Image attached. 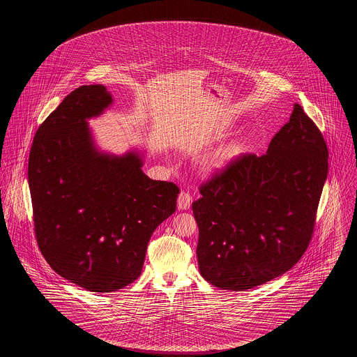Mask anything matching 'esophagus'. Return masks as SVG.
<instances>
[{
	"label": "esophagus",
	"instance_id": "esophagus-1",
	"mask_svg": "<svg viewBox=\"0 0 357 357\" xmlns=\"http://www.w3.org/2000/svg\"><path fill=\"white\" fill-rule=\"evenodd\" d=\"M192 202V197L186 192V191H182L179 195H178V201H176V206L179 210H187L190 208Z\"/></svg>",
	"mask_w": 357,
	"mask_h": 357
}]
</instances>
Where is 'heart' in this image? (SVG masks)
<instances>
[{
    "label": "heart",
    "mask_w": 357,
    "mask_h": 357,
    "mask_svg": "<svg viewBox=\"0 0 357 357\" xmlns=\"http://www.w3.org/2000/svg\"><path fill=\"white\" fill-rule=\"evenodd\" d=\"M222 165H223V159L215 158V159H211L210 162H207L206 167H207V170H214V169L222 167Z\"/></svg>",
    "instance_id": "obj_1"
}]
</instances>
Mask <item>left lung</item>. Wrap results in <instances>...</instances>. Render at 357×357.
I'll use <instances>...</instances> for the list:
<instances>
[{
  "label": "left lung",
  "mask_w": 357,
  "mask_h": 357,
  "mask_svg": "<svg viewBox=\"0 0 357 357\" xmlns=\"http://www.w3.org/2000/svg\"><path fill=\"white\" fill-rule=\"evenodd\" d=\"M326 175V143L296 102L266 153L239 155L199 188L192 213L204 280L242 291L291 269L310 242Z\"/></svg>",
  "instance_id": "1"
}]
</instances>
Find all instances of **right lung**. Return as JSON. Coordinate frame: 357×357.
<instances>
[{
  "instance_id": "1",
  "label": "right lung",
  "mask_w": 357,
  "mask_h": 357,
  "mask_svg": "<svg viewBox=\"0 0 357 357\" xmlns=\"http://www.w3.org/2000/svg\"><path fill=\"white\" fill-rule=\"evenodd\" d=\"M112 102L102 84L70 92L37 130L28 165L41 253L59 275L95 293L140 275L153 230L175 211L179 194L143 172L144 153L98 149L88 119Z\"/></svg>"
}]
</instances>
